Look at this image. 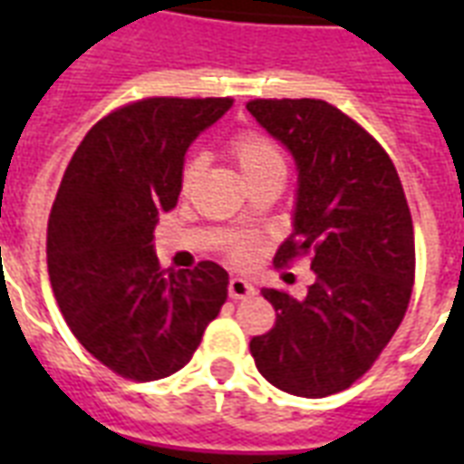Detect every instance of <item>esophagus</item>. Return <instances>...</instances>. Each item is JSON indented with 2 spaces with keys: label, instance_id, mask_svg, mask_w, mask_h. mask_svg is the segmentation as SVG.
I'll return each mask as SVG.
<instances>
[{
  "label": "esophagus",
  "instance_id": "1",
  "mask_svg": "<svg viewBox=\"0 0 464 464\" xmlns=\"http://www.w3.org/2000/svg\"><path fill=\"white\" fill-rule=\"evenodd\" d=\"M228 296H231V298L255 296L253 282H247V279H243V276H233L231 282H228Z\"/></svg>",
  "mask_w": 464,
  "mask_h": 464
}]
</instances>
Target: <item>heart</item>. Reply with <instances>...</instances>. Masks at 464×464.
Masks as SVG:
<instances>
[{
	"label": "heart",
	"instance_id": "1",
	"mask_svg": "<svg viewBox=\"0 0 464 464\" xmlns=\"http://www.w3.org/2000/svg\"><path fill=\"white\" fill-rule=\"evenodd\" d=\"M231 154L238 163L240 173L243 178H250V175L260 173V170H267V168L275 166H284L282 154H279V149L267 140V137H262L257 132H240L233 137L231 141ZM199 159H189L185 166H182V175L180 182L182 188L188 189L192 182H195L197 173H199ZM255 255V243L253 240H233L231 246V257L236 262H247Z\"/></svg>",
	"mask_w": 464,
	"mask_h": 464
}]
</instances>
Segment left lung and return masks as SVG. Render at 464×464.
Here are the masks:
<instances>
[{
	"label": "left lung",
	"mask_w": 464,
	"mask_h": 464,
	"mask_svg": "<svg viewBox=\"0 0 464 464\" xmlns=\"http://www.w3.org/2000/svg\"><path fill=\"white\" fill-rule=\"evenodd\" d=\"M247 111L291 154L298 185L276 265L313 255L304 298L265 289L276 323L253 337L255 366L298 397L346 390L373 366L410 305L414 226L402 182L371 134L315 98L250 101Z\"/></svg>",
	"instance_id": "left-lung-1"
}]
</instances>
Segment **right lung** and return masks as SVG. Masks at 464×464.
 I'll return each mask as SVG.
<instances>
[{
  "label": "right lung",
  "instance_id": "obj_1",
  "mask_svg": "<svg viewBox=\"0 0 464 464\" xmlns=\"http://www.w3.org/2000/svg\"><path fill=\"white\" fill-rule=\"evenodd\" d=\"M233 98H147L111 112L69 160L47 224V272L69 330L132 381L180 371L228 298L204 260L160 272L154 228L175 209L189 144Z\"/></svg>",
  "mask_w": 464,
  "mask_h": 464
}]
</instances>
